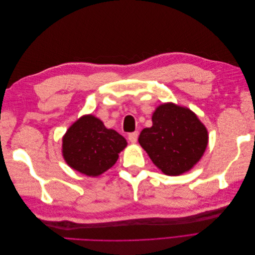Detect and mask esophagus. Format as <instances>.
Returning a JSON list of instances; mask_svg holds the SVG:
<instances>
[{
  "instance_id": "esophagus-1",
  "label": "esophagus",
  "mask_w": 255,
  "mask_h": 255,
  "mask_svg": "<svg viewBox=\"0 0 255 255\" xmlns=\"http://www.w3.org/2000/svg\"><path fill=\"white\" fill-rule=\"evenodd\" d=\"M128 140L132 142V143H135L136 141H137V138H138V132H132V133H129L128 135Z\"/></svg>"
}]
</instances>
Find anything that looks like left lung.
<instances>
[{"label":"left lung","instance_id":"8db88e82","mask_svg":"<svg viewBox=\"0 0 255 255\" xmlns=\"http://www.w3.org/2000/svg\"><path fill=\"white\" fill-rule=\"evenodd\" d=\"M153 126L138 138L154 165L168 175L188 171L201 158L207 145V130L197 116L181 106L167 103L152 116Z\"/></svg>","mask_w":255,"mask_h":255}]
</instances>
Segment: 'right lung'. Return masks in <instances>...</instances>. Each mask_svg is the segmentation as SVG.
Returning a JSON list of instances; mask_svg holds the SVG:
<instances>
[{
  "label": "right lung",
  "instance_id": "right-lung-1",
  "mask_svg": "<svg viewBox=\"0 0 255 255\" xmlns=\"http://www.w3.org/2000/svg\"><path fill=\"white\" fill-rule=\"evenodd\" d=\"M127 143L125 137L89 115L69 128L63 139V153L67 164L75 170L97 176L115 165Z\"/></svg>",
  "mask_w": 255,
  "mask_h": 255
}]
</instances>
